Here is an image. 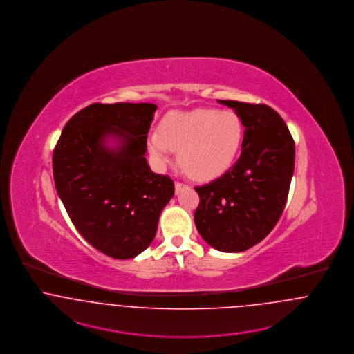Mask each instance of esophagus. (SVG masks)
Returning <instances> with one entry per match:
<instances>
[{
    "instance_id": "obj_1",
    "label": "esophagus",
    "mask_w": 354,
    "mask_h": 354,
    "mask_svg": "<svg viewBox=\"0 0 354 354\" xmlns=\"http://www.w3.org/2000/svg\"><path fill=\"white\" fill-rule=\"evenodd\" d=\"M174 186H176V194H178V193H180V192L184 189L186 185L183 184V183H178V181H176Z\"/></svg>"
}]
</instances>
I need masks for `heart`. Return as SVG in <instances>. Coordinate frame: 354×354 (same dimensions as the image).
I'll list each match as a JSON object with an SVG mask.
<instances>
[{
  "label": "heart",
  "instance_id": "b5f03b06",
  "mask_svg": "<svg viewBox=\"0 0 354 354\" xmlns=\"http://www.w3.org/2000/svg\"><path fill=\"white\" fill-rule=\"evenodd\" d=\"M243 141V124L232 111L198 108L171 111L161 122V132L148 136L156 161L168 164L173 149L187 173L197 180H213L230 169Z\"/></svg>",
  "mask_w": 354,
  "mask_h": 354
}]
</instances>
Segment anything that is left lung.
Returning a JSON list of instances; mask_svg holds the SVG:
<instances>
[{
    "mask_svg": "<svg viewBox=\"0 0 354 354\" xmlns=\"http://www.w3.org/2000/svg\"><path fill=\"white\" fill-rule=\"evenodd\" d=\"M245 127L235 165L210 184L194 187V222L203 241L223 252H241L263 241L281 216L292 180L295 142L287 124L266 104L218 100Z\"/></svg>",
    "mask_w": 354,
    "mask_h": 354,
    "instance_id": "8db88e82",
    "label": "left lung"
}]
</instances>
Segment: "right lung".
I'll use <instances>...</instances> for the list:
<instances>
[{"label": "right lung", "instance_id": "right-lung-1", "mask_svg": "<svg viewBox=\"0 0 354 354\" xmlns=\"http://www.w3.org/2000/svg\"><path fill=\"white\" fill-rule=\"evenodd\" d=\"M156 109L151 103H93L67 122L54 148V183L71 222L115 259L135 258L152 243L174 194L169 176L153 173L145 158Z\"/></svg>", "mask_w": 354, "mask_h": 354}]
</instances>
